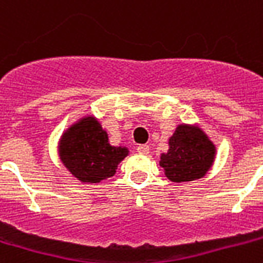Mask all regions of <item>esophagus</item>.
Listing matches in <instances>:
<instances>
[{
	"mask_svg": "<svg viewBox=\"0 0 263 263\" xmlns=\"http://www.w3.org/2000/svg\"><path fill=\"white\" fill-rule=\"evenodd\" d=\"M136 150L139 152V153L142 154H147L149 153V146L147 145H139L138 147H136Z\"/></svg>",
	"mask_w": 263,
	"mask_h": 263,
	"instance_id": "obj_1",
	"label": "esophagus"
}]
</instances>
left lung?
<instances>
[{"label": "left lung", "instance_id": "obj_1", "mask_svg": "<svg viewBox=\"0 0 263 263\" xmlns=\"http://www.w3.org/2000/svg\"><path fill=\"white\" fill-rule=\"evenodd\" d=\"M215 146L200 128L179 125L170 139L168 153L161 154L160 165L172 182L201 178L214 163Z\"/></svg>", "mask_w": 263, "mask_h": 263}]
</instances>
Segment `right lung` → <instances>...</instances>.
Instances as JSON below:
<instances>
[{"label": "right lung", "instance_id": "obj_1", "mask_svg": "<svg viewBox=\"0 0 263 263\" xmlns=\"http://www.w3.org/2000/svg\"><path fill=\"white\" fill-rule=\"evenodd\" d=\"M59 154L78 180L98 183L116 174L118 163L124 160L128 150L110 145L100 124L93 117H87L65 132Z\"/></svg>", "mask_w": 263, "mask_h": 263}]
</instances>
